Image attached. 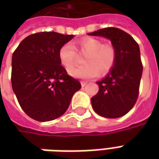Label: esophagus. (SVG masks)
I'll list each match as a JSON object with an SVG mask.
<instances>
[{
    "mask_svg": "<svg viewBox=\"0 0 159 159\" xmlns=\"http://www.w3.org/2000/svg\"><path fill=\"white\" fill-rule=\"evenodd\" d=\"M81 84H82V87H83V88H84V87L86 86L87 84H88V82H86V81H83V82L81 83Z\"/></svg>",
    "mask_w": 159,
    "mask_h": 159,
    "instance_id": "obj_1",
    "label": "esophagus"
}]
</instances>
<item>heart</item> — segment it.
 Returning <instances> with one entry per match:
<instances>
[{
  "mask_svg": "<svg viewBox=\"0 0 159 159\" xmlns=\"http://www.w3.org/2000/svg\"><path fill=\"white\" fill-rule=\"evenodd\" d=\"M77 49L81 53L87 54L83 60L85 66L73 68L70 75L79 79H90L101 74H107L113 68L117 62V53L111 44H103L100 40L91 37L81 39L77 42ZM77 53L74 46L66 43L59 50V60L66 70L72 68L76 64Z\"/></svg>",
  "mask_w": 159,
  "mask_h": 159,
  "instance_id": "1",
  "label": "heart"
}]
</instances>
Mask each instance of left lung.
Returning a JSON list of instances; mask_svg holds the SVG:
<instances>
[{"label":"left lung","instance_id":"left-lung-1","mask_svg":"<svg viewBox=\"0 0 159 159\" xmlns=\"http://www.w3.org/2000/svg\"><path fill=\"white\" fill-rule=\"evenodd\" d=\"M89 35L111 40L117 53L113 68L96 83L100 89L91 98L93 109L107 118L123 117L133 108L139 95L143 70L139 45L129 34L114 27L98 30Z\"/></svg>","mask_w":159,"mask_h":159}]
</instances>
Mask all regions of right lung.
<instances>
[{"instance_id": "obj_1", "label": "right lung", "mask_w": 159, "mask_h": 159, "mask_svg": "<svg viewBox=\"0 0 159 159\" xmlns=\"http://www.w3.org/2000/svg\"><path fill=\"white\" fill-rule=\"evenodd\" d=\"M73 35L38 32L19 43L12 53V90L24 111L39 122L58 118L68 109L81 83L67 74L59 50Z\"/></svg>"}]
</instances>
